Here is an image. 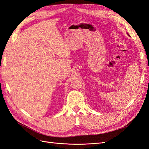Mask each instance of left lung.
Masks as SVG:
<instances>
[{"label": "left lung", "mask_w": 149, "mask_h": 149, "mask_svg": "<svg viewBox=\"0 0 149 149\" xmlns=\"http://www.w3.org/2000/svg\"><path fill=\"white\" fill-rule=\"evenodd\" d=\"M127 35H129V33H127Z\"/></svg>", "instance_id": "obj_1"}]
</instances>
